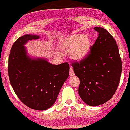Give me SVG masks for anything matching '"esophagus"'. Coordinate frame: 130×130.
<instances>
[{"label": "esophagus", "mask_w": 130, "mask_h": 130, "mask_svg": "<svg viewBox=\"0 0 130 130\" xmlns=\"http://www.w3.org/2000/svg\"><path fill=\"white\" fill-rule=\"evenodd\" d=\"M69 76L70 77H72V76H74V72H73V69L72 67H70Z\"/></svg>", "instance_id": "obj_1"}]
</instances>
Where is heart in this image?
I'll list each match as a JSON object with an SVG mask.
<instances>
[{"label": "heart", "instance_id": "1", "mask_svg": "<svg viewBox=\"0 0 130 130\" xmlns=\"http://www.w3.org/2000/svg\"><path fill=\"white\" fill-rule=\"evenodd\" d=\"M61 49H69V56L75 61H81L88 55L91 46V40L87 35L72 34L63 38L59 43Z\"/></svg>", "mask_w": 130, "mask_h": 130}]
</instances>
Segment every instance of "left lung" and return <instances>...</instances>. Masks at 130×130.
<instances>
[{
  "mask_svg": "<svg viewBox=\"0 0 130 130\" xmlns=\"http://www.w3.org/2000/svg\"><path fill=\"white\" fill-rule=\"evenodd\" d=\"M99 35L89 54L80 62L72 63L80 79L78 94L90 106L108 101L117 89L122 65L119 52L112 36L102 27L94 28Z\"/></svg>",
  "mask_w": 130,
  "mask_h": 130,
  "instance_id": "left-lung-1",
  "label": "left lung"
}]
</instances>
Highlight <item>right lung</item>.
Here are the masks:
<instances>
[{
  "label": "right lung",
  "instance_id": "obj_1",
  "mask_svg": "<svg viewBox=\"0 0 130 130\" xmlns=\"http://www.w3.org/2000/svg\"><path fill=\"white\" fill-rule=\"evenodd\" d=\"M39 36L26 34L13 44L8 58V73L18 98L30 108L43 111L56 102L69 76V65H52L43 58H31L24 45Z\"/></svg>",
  "mask_w": 130,
  "mask_h": 130
}]
</instances>
